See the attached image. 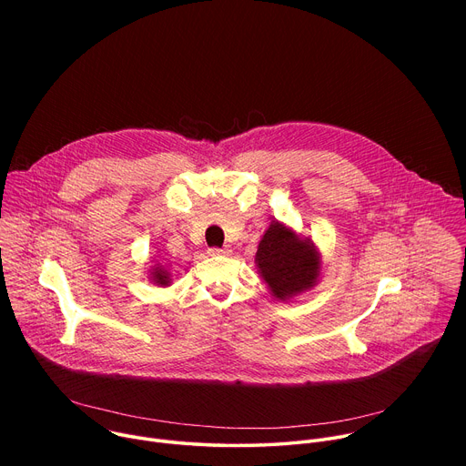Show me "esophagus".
<instances>
[{
    "label": "esophagus",
    "instance_id": "1",
    "mask_svg": "<svg viewBox=\"0 0 466 466\" xmlns=\"http://www.w3.org/2000/svg\"><path fill=\"white\" fill-rule=\"evenodd\" d=\"M232 250L228 247H212L208 248V254L210 256H228Z\"/></svg>",
    "mask_w": 466,
    "mask_h": 466
}]
</instances>
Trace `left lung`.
Masks as SVG:
<instances>
[{"label":"left lung","mask_w":466,"mask_h":466,"mask_svg":"<svg viewBox=\"0 0 466 466\" xmlns=\"http://www.w3.org/2000/svg\"><path fill=\"white\" fill-rule=\"evenodd\" d=\"M256 263L277 299H286L313 286L319 275V256L309 241L299 239L280 223L263 234Z\"/></svg>","instance_id":"left-lung-1"}]
</instances>
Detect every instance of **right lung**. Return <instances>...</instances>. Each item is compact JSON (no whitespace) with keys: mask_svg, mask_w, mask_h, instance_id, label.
I'll return each instance as SVG.
<instances>
[{"mask_svg":"<svg viewBox=\"0 0 466 466\" xmlns=\"http://www.w3.org/2000/svg\"><path fill=\"white\" fill-rule=\"evenodd\" d=\"M153 280H155L157 284H162V286H167V282H169L167 273H166L164 269H160V268H157V269H155V277H153Z\"/></svg>","mask_w":466,"mask_h":466,"instance_id":"right-lung-1","label":"right lung"}]
</instances>
